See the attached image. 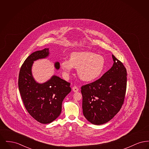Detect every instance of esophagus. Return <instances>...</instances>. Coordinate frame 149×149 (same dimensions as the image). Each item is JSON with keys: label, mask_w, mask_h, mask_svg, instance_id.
I'll use <instances>...</instances> for the list:
<instances>
[{"label": "esophagus", "mask_w": 149, "mask_h": 149, "mask_svg": "<svg viewBox=\"0 0 149 149\" xmlns=\"http://www.w3.org/2000/svg\"><path fill=\"white\" fill-rule=\"evenodd\" d=\"M72 91L74 92H78V91H79V89H78V87H77V86H74V87H72Z\"/></svg>", "instance_id": "obj_1"}]
</instances>
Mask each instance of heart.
Wrapping results in <instances>:
<instances>
[{
  "instance_id": "1",
  "label": "heart",
  "mask_w": 149,
  "mask_h": 149,
  "mask_svg": "<svg viewBox=\"0 0 149 149\" xmlns=\"http://www.w3.org/2000/svg\"><path fill=\"white\" fill-rule=\"evenodd\" d=\"M104 57L92 52H74L70 59L61 62V68L66 75L71 73L74 68H78V76L85 81H92L99 78L105 68Z\"/></svg>"
}]
</instances>
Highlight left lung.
<instances>
[{
    "mask_svg": "<svg viewBox=\"0 0 149 149\" xmlns=\"http://www.w3.org/2000/svg\"><path fill=\"white\" fill-rule=\"evenodd\" d=\"M112 68L98 80L81 86L82 108L85 118L100 125L112 119L120 111L125 97L127 71L112 55Z\"/></svg>",
    "mask_w": 149,
    "mask_h": 149,
    "instance_id": "8db88e82",
    "label": "left lung"
}]
</instances>
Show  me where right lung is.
<instances>
[{
  "mask_svg": "<svg viewBox=\"0 0 149 149\" xmlns=\"http://www.w3.org/2000/svg\"><path fill=\"white\" fill-rule=\"evenodd\" d=\"M49 49L37 51L29 56L22 64L18 79V88L26 109L36 120L43 124L50 123L60 116L62 103L71 92L70 84L56 75L47 81L39 83L33 78L32 68L34 61L49 56ZM56 70L60 63L54 64Z\"/></svg>",
  "mask_w": 149,
  "mask_h": 149,
  "instance_id": "add662e5",
  "label": "right lung"
}]
</instances>
